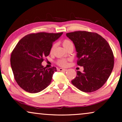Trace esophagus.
<instances>
[{
	"instance_id": "obj_1",
	"label": "esophagus",
	"mask_w": 122,
	"mask_h": 122,
	"mask_svg": "<svg viewBox=\"0 0 122 122\" xmlns=\"http://www.w3.org/2000/svg\"><path fill=\"white\" fill-rule=\"evenodd\" d=\"M67 70L66 69H62V68H60L59 69H58V71H66Z\"/></svg>"
}]
</instances>
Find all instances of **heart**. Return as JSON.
<instances>
[{
	"mask_svg": "<svg viewBox=\"0 0 122 122\" xmlns=\"http://www.w3.org/2000/svg\"><path fill=\"white\" fill-rule=\"evenodd\" d=\"M72 42H71V41H70L69 40H64L62 42V44L63 46L65 48L67 47L69 45H70L71 44H72ZM55 47V45H53L52 47L51 48V51H52L53 48ZM57 64L58 65H59L60 66H62V67H64V66H66L67 65V60L66 59H60L58 60L57 61Z\"/></svg>",
	"mask_w": 122,
	"mask_h": 122,
	"instance_id": "b5f03b06",
	"label": "heart"
}]
</instances>
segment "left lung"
<instances>
[{
    "instance_id": "1",
    "label": "left lung",
    "mask_w": 122,
    "mask_h": 122,
    "mask_svg": "<svg viewBox=\"0 0 122 122\" xmlns=\"http://www.w3.org/2000/svg\"><path fill=\"white\" fill-rule=\"evenodd\" d=\"M66 36L75 46L77 65L84 67L82 72L77 71L71 82L84 92L98 90L106 82L114 67V55L108 42L98 33L87 31L70 32Z\"/></svg>"
}]
</instances>
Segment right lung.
Wrapping results in <instances>:
<instances>
[{"mask_svg":"<svg viewBox=\"0 0 122 122\" xmlns=\"http://www.w3.org/2000/svg\"><path fill=\"white\" fill-rule=\"evenodd\" d=\"M62 33H31L23 37L16 45L11 54L10 65L16 82L24 90L36 93L51 83L56 68L47 69L41 63L49 55L53 42Z\"/></svg>","mask_w":122,"mask_h":122,"instance_id":"1","label":"right lung"}]
</instances>
